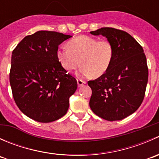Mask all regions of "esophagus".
<instances>
[{"label": "esophagus", "instance_id": "esophagus-1", "mask_svg": "<svg viewBox=\"0 0 159 159\" xmlns=\"http://www.w3.org/2000/svg\"><path fill=\"white\" fill-rule=\"evenodd\" d=\"M77 81H78V87H81V86L84 85V84H86V81H83V80H81V79H78V80H77Z\"/></svg>", "mask_w": 159, "mask_h": 159}]
</instances>
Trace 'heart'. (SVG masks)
<instances>
[{
    "label": "heart",
    "mask_w": 159,
    "mask_h": 159,
    "mask_svg": "<svg viewBox=\"0 0 159 159\" xmlns=\"http://www.w3.org/2000/svg\"><path fill=\"white\" fill-rule=\"evenodd\" d=\"M114 47L108 40L81 35L68 41V46L61 45L57 57L66 70H72L82 65L81 76H102L110 68L114 57Z\"/></svg>",
    "instance_id": "heart-1"
}]
</instances>
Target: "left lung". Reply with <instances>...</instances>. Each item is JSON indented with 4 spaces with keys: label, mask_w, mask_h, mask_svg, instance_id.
Listing matches in <instances>:
<instances>
[{
    "label": "left lung",
    "mask_w": 159,
    "mask_h": 159,
    "mask_svg": "<svg viewBox=\"0 0 159 159\" xmlns=\"http://www.w3.org/2000/svg\"><path fill=\"white\" fill-rule=\"evenodd\" d=\"M90 33L106 37L115 51L108 70L88 82L92 90L90 108L107 121L121 120L134 113L145 97L148 68L144 50L124 30L102 28Z\"/></svg>",
    "instance_id": "left-lung-1"
}]
</instances>
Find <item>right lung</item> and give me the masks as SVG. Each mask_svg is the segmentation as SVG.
Instances as JSON below:
<instances>
[{
  "instance_id": "add662e5",
  "label": "right lung",
  "mask_w": 159,
  "mask_h": 159,
  "mask_svg": "<svg viewBox=\"0 0 159 159\" xmlns=\"http://www.w3.org/2000/svg\"><path fill=\"white\" fill-rule=\"evenodd\" d=\"M70 35L39 30L25 37L11 55L10 84L16 105L25 115L42 123L63 117L77 80L57 57L59 44Z\"/></svg>"
}]
</instances>
